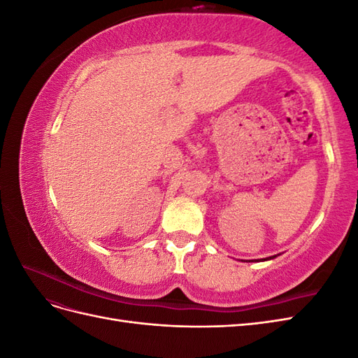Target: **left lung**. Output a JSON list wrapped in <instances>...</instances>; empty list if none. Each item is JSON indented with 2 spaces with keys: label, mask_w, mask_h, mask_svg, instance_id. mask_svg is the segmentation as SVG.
<instances>
[{
  "label": "left lung",
  "mask_w": 358,
  "mask_h": 358,
  "mask_svg": "<svg viewBox=\"0 0 358 358\" xmlns=\"http://www.w3.org/2000/svg\"><path fill=\"white\" fill-rule=\"evenodd\" d=\"M270 258H272V257H270Z\"/></svg>",
  "instance_id": "obj_1"
}]
</instances>
